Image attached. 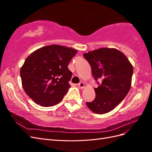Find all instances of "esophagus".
I'll return each mask as SVG.
<instances>
[{"instance_id":"esophagus-1","label":"esophagus","mask_w":152,"mask_h":152,"mask_svg":"<svg viewBox=\"0 0 152 152\" xmlns=\"http://www.w3.org/2000/svg\"><path fill=\"white\" fill-rule=\"evenodd\" d=\"M78 86H79V88H80V89H82L83 88V87H84V86H85V84H84V82H80V83L77 85Z\"/></svg>"}]
</instances>
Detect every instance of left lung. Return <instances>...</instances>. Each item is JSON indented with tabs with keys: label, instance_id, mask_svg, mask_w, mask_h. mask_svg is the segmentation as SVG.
Returning <instances> with one entry per match:
<instances>
[{
	"label": "left lung",
	"instance_id": "1",
	"mask_svg": "<svg viewBox=\"0 0 152 152\" xmlns=\"http://www.w3.org/2000/svg\"><path fill=\"white\" fill-rule=\"evenodd\" d=\"M96 81L102 83L94 88L96 97L86 102L90 110L97 114L108 113L125 98L130 90L132 66L127 57L116 49L101 48L84 53Z\"/></svg>",
	"mask_w": 152,
	"mask_h": 152
}]
</instances>
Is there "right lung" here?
<instances>
[{
    "instance_id": "add662e5",
    "label": "right lung",
    "mask_w": 152,
    "mask_h": 152,
    "mask_svg": "<svg viewBox=\"0 0 152 152\" xmlns=\"http://www.w3.org/2000/svg\"><path fill=\"white\" fill-rule=\"evenodd\" d=\"M77 53L72 48L54 44L32 53L20 70L26 94L42 107L60 102L71 87L72 73L68 65Z\"/></svg>"
}]
</instances>
